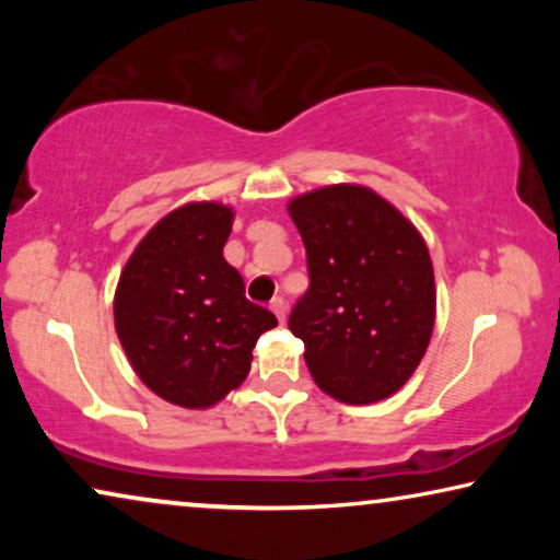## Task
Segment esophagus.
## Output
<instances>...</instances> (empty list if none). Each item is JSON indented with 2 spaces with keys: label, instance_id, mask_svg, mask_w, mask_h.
I'll return each instance as SVG.
<instances>
[{
  "label": "esophagus",
  "instance_id": "obj_1",
  "mask_svg": "<svg viewBox=\"0 0 560 560\" xmlns=\"http://www.w3.org/2000/svg\"><path fill=\"white\" fill-rule=\"evenodd\" d=\"M270 308H272L275 316H278L280 324H285V313H288V305H285V301H282V298H272Z\"/></svg>",
  "mask_w": 560,
  "mask_h": 560
}]
</instances>
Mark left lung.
Segmentation results:
<instances>
[{
    "label": "left lung",
    "mask_w": 560,
    "mask_h": 560,
    "mask_svg": "<svg viewBox=\"0 0 560 560\" xmlns=\"http://www.w3.org/2000/svg\"><path fill=\"white\" fill-rule=\"evenodd\" d=\"M308 255L311 285L290 313L305 364L326 395L370 405L418 370L435 324L425 240L387 198L336 183L288 203Z\"/></svg>",
    "instance_id": "obj_1"
}]
</instances>
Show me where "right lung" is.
I'll use <instances>...</instances> for the list:
<instances>
[{
  "label": "right lung",
  "instance_id": "add662e5",
  "mask_svg": "<svg viewBox=\"0 0 560 560\" xmlns=\"http://www.w3.org/2000/svg\"><path fill=\"white\" fill-rule=\"evenodd\" d=\"M234 209L190 201L142 236L114 293V328L144 385L165 402L203 410L247 380L252 349L278 326L244 298L224 259Z\"/></svg>",
  "mask_w": 560,
  "mask_h": 560
}]
</instances>
